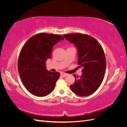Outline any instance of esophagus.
I'll list each match as a JSON object with an SVG mask.
<instances>
[{"instance_id":"esophagus-1","label":"esophagus","mask_w":127,"mask_h":127,"mask_svg":"<svg viewBox=\"0 0 127 127\" xmlns=\"http://www.w3.org/2000/svg\"><path fill=\"white\" fill-rule=\"evenodd\" d=\"M60 75H61V76H62L63 77H66L67 75V74H66V73H64V72H61Z\"/></svg>"}]
</instances>
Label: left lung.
<instances>
[{"instance_id": "1", "label": "left lung", "mask_w": 127, "mask_h": 127, "mask_svg": "<svg viewBox=\"0 0 127 127\" xmlns=\"http://www.w3.org/2000/svg\"><path fill=\"white\" fill-rule=\"evenodd\" d=\"M63 36L76 47L78 67L83 68L79 78L74 75L75 81L70 89L80 96L90 95L98 89L104 77L106 60L103 49L95 38L87 34L78 33Z\"/></svg>"}]
</instances>
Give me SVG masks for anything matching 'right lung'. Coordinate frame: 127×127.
Returning <instances> with one entry per match:
<instances>
[{
  "mask_svg": "<svg viewBox=\"0 0 127 127\" xmlns=\"http://www.w3.org/2000/svg\"><path fill=\"white\" fill-rule=\"evenodd\" d=\"M64 38L60 35L39 33L27 41L18 61V69L23 84L33 95L43 97L54 90L59 79V72L46 68V61L51 56L53 45Z\"/></svg>",
  "mask_w": 127,
  "mask_h": 127,
  "instance_id": "obj_1",
  "label": "right lung"
}]
</instances>
